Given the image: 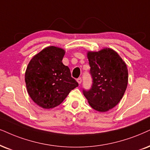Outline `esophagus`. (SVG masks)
<instances>
[{"label":"esophagus","mask_w":150,"mask_h":150,"mask_svg":"<svg viewBox=\"0 0 150 150\" xmlns=\"http://www.w3.org/2000/svg\"><path fill=\"white\" fill-rule=\"evenodd\" d=\"M77 83H78L79 84H80L81 83V78H80V77H79V78L77 79Z\"/></svg>","instance_id":"34e87169"}]
</instances>
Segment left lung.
<instances>
[{
	"label": "left lung",
	"mask_w": 150,
	"mask_h": 150,
	"mask_svg": "<svg viewBox=\"0 0 150 150\" xmlns=\"http://www.w3.org/2000/svg\"><path fill=\"white\" fill-rule=\"evenodd\" d=\"M91 88L83 91L89 105L100 112L115 107L124 96L128 83L125 62L113 49L105 48L97 52H87Z\"/></svg>",
	"instance_id": "1"
}]
</instances>
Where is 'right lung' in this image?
<instances>
[{"label":"right lung","instance_id":"right-lung-1","mask_svg":"<svg viewBox=\"0 0 150 150\" xmlns=\"http://www.w3.org/2000/svg\"><path fill=\"white\" fill-rule=\"evenodd\" d=\"M65 50L48 46L32 58L25 73L26 88L34 102L45 109L59 105L78 83L62 59Z\"/></svg>","mask_w":150,"mask_h":150}]
</instances>
